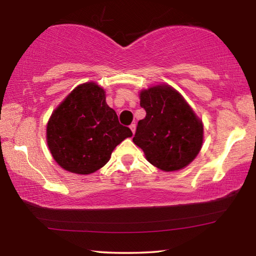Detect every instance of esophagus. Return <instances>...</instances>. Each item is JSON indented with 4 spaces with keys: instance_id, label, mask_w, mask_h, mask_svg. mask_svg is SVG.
<instances>
[{
    "instance_id": "obj_1",
    "label": "esophagus",
    "mask_w": 256,
    "mask_h": 256,
    "mask_svg": "<svg viewBox=\"0 0 256 256\" xmlns=\"http://www.w3.org/2000/svg\"><path fill=\"white\" fill-rule=\"evenodd\" d=\"M130 128H131V131L133 132V134L135 133V130H136V125H135V124H131V125H130Z\"/></svg>"
}]
</instances>
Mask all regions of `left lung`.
<instances>
[{"label": "left lung", "instance_id": "1", "mask_svg": "<svg viewBox=\"0 0 256 256\" xmlns=\"http://www.w3.org/2000/svg\"><path fill=\"white\" fill-rule=\"evenodd\" d=\"M140 104L146 116L140 120L133 138L146 160L164 172L188 166L199 154L204 125L182 94L160 84L142 90Z\"/></svg>", "mask_w": 256, "mask_h": 256}]
</instances>
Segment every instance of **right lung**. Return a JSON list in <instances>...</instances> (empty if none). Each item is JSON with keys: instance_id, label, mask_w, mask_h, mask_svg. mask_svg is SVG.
I'll return each mask as SVG.
<instances>
[{"instance_id": "1", "label": "right lung", "mask_w": 256, "mask_h": 256, "mask_svg": "<svg viewBox=\"0 0 256 256\" xmlns=\"http://www.w3.org/2000/svg\"><path fill=\"white\" fill-rule=\"evenodd\" d=\"M132 135L106 104V91L94 82L76 86L47 123V144L54 160L80 175L100 170L113 150Z\"/></svg>"}]
</instances>
